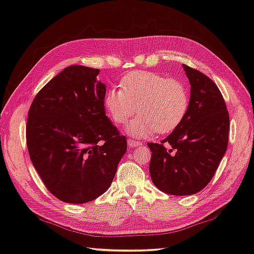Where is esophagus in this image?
I'll return each mask as SVG.
<instances>
[{"label":"esophagus","instance_id":"esophagus-1","mask_svg":"<svg viewBox=\"0 0 254 254\" xmlns=\"http://www.w3.org/2000/svg\"><path fill=\"white\" fill-rule=\"evenodd\" d=\"M141 144H142V142H140V141H135V140H133V139H128L127 140V145H128V147H131V148L137 147V145H141Z\"/></svg>","mask_w":254,"mask_h":254}]
</instances>
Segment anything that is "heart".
I'll list each match as a JSON object with an SVG mask.
<instances>
[{
    "label": "heart",
    "instance_id": "obj_1",
    "mask_svg": "<svg viewBox=\"0 0 254 254\" xmlns=\"http://www.w3.org/2000/svg\"><path fill=\"white\" fill-rule=\"evenodd\" d=\"M189 93L182 80L153 71H132L122 77L120 87L107 89L104 105L112 122L126 124L137 110L140 115L127 126L133 136L173 132L186 118Z\"/></svg>",
    "mask_w": 254,
    "mask_h": 254
}]
</instances>
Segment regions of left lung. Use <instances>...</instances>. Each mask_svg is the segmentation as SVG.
<instances>
[{"label":"left lung","instance_id":"left-lung-1","mask_svg":"<svg viewBox=\"0 0 254 254\" xmlns=\"http://www.w3.org/2000/svg\"><path fill=\"white\" fill-rule=\"evenodd\" d=\"M183 66L191 86L186 118L167 139L148 143L152 183L175 196L192 195L207 186L226 151L230 131L229 111L216 84Z\"/></svg>","mask_w":254,"mask_h":254}]
</instances>
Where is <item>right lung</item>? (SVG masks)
Instances as JSON below:
<instances>
[{
    "label": "right lung",
    "mask_w": 254,
    "mask_h": 254,
    "mask_svg": "<svg viewBox=\"0 0 254 254\" xmlns=\"http://www.w3.org/2000/svg\"><path fill=\"white\" fill-rule=\"evenodd\" d=\"M100 70L72 65L33 98L25 127L28 151L46 188L69 204L94 200L107 190L127 149L105 115Z\"/></svg>",
    "instance_id": "1"
}]
</instances>
